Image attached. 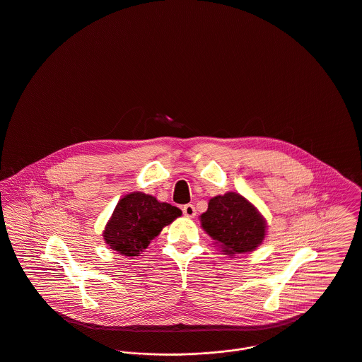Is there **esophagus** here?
I'll list each match as a JSON object with an SVG mask.
<instances>
[{
    "mask_svg": "<svg viewBox=\"0 0 362 362\" xmlns=\"http://www.w3.org/2000/svg\"><path fill=\"white\" fill-rule=\"evenodd\" d=\"M182 214H184L187 218H195V215H197L195 206L191 205V204L184 205V206H182Z\"/></svg>",
    "mask_w": 362,
    "mask_h": 362,
    "instance_id": "obj_1",
    "label": "esophagus"
}]
</instances>
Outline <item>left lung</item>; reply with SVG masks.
Here are the masks:
<instances>
[{
  "label": "left lung",
  "mask_w": 362,
  "mask_h": 362,
  "mask_svg": "<svg viewBox=\"0 0 362 362\" xmlns=\"http://www.w3.org/2000/svg\"><path fill=\"white\" fill-rule=\"evenodd\" d=\"M199 219L202 229L229 255L250 252L265 238V219L236 192L214 197Z\"/></svg>",
  "instance_id": "8db88e82"
}]
</instances>
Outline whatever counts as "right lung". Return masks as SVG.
I'll list each match as a JSON object with an SVG mask.
<instances>
[{
  "label": "right lung",
  "instance_id": "obj_1",
  "mask_svg": "<svg viewBox=\"0 0 362 362\" xmlns=\"http://www.w3.org/2000/svg\"><path fill=\"white\" fill-rule=\"evenodd\" d=\"M181 211L170 204L158 202L143 192H132L118 202L104 230L105 243L126 257L139 255L150 241L181 216Z\"/></svg>",
  "mask_w": 362,
  "mask_h": 362
}]
</instances>
